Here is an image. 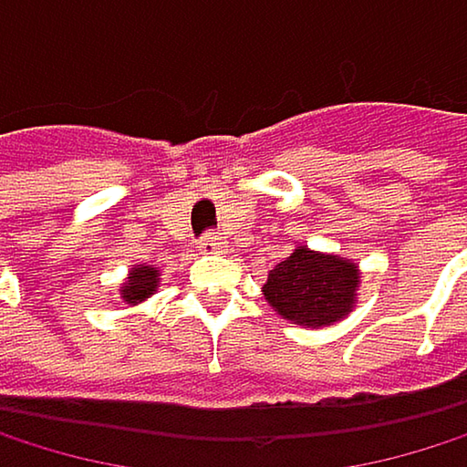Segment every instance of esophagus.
<instances>
[{
  "mask_svg": "<svg viewBox=\"0 0 467 467\" xmlns=\"http://www.w3.org/2000/svg\"><path fill=\"white\" fill-rule=\"evenodd\" d=\"M196 249H199V252H204V254H213V252H218V249H221V241H218L215 232H207V235H202V238L196 241Z\"/></svg>",
  "mask_w": 467,
  "mask_h": 467,
  "instance_id": "1",
  "label": "esophagus"
}]
</instances>
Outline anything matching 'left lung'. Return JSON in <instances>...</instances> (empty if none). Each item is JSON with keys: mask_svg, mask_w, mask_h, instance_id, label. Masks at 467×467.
Segmentation results:
<instances>
[{"mask_svg": "<svg viewBox=\"0 0 467 467\" xmlns=\"http://www.w3.org/2000/svg\"><path fill=\"white\" fill-rule=\"evenodd\" d=\"M357 287L354 263L298 246L271 268L263 293L282 318L302 327H327L351 313Z\"/></svg>", "mask_w": 467, "mask_h": 467, "instance_id": "left-lung-1", "label": "left lung"}]
</instances>
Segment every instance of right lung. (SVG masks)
<instances>
[{"instance_id": "right-lung-1", "label": "right lung", "mask_w": 467, "mask_h": 467, "mask_svg": "<svg viewBox=\"0 0 467 467\" xmlns=\"http://www.w3.org/2000/svg\"><path fill=\"white\" fill-rule=\"evenodd\" d=\"M154 287H157V271L149 268V265H143V268H135L130 274V279L124 282L121 296H124L127 305H138V302H143V298L151 296Z\"/></svg>"}]
</instances>
